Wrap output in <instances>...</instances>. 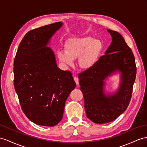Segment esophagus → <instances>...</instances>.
<instances>
[{
    "instance_id": "34e87169",
    "label": "esophagus",
    "mask_w": 147,
    "mask_h": 147,
    "mask_svg": "<svg viewBox=\"0 0 147 147\" xmlns=\"http://www.w3.org/2000/svg\"><path fill=\"white\" fill-rule=\"evenodd\" d=\"M74 81L75 82H76V84L78 85L79 84V79L78 77H74Z\"/></svg>"
}]
</instances>
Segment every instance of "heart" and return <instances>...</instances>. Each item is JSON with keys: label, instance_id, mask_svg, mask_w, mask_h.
<instances>
[{"label": "heart", "instance_id": "heart-1", "mask_svg": "<svg viewBox=\"0 0 147 147\" xmlns=\"http://www.w3.org/2000/svg\"><path fill=\"white\" fill-rule=\"evenodd\" d=\"M102 48L99 40L91 36L76 38L67 41L66 51L59 50L58 56L59 61L67 66H73L74 60L78 58L79 65L83 69H89L98 61Z\"/></svg>", "mask_w": 147, "mask_h": 147}]
</instances>
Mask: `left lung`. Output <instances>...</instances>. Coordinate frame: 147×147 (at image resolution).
<instances>
[{
	"mask_svg": "<svg viewBox=\"0 0 147 147\" xmlns=\"http://www.w3.org/2000/svg\"><path fill=\"white\" fill-rule=\"evenodd\" d=\"M112 42L105 55L91 68L79 73L87 117L96 123L113 121L129 106L136 78L137 67L132 51L117 32L107 29ZM116 71L121 73L118 91L112 95L104 92L105 80Z\"/></svg>",
	"mask_w": 147,
	"mask_h": 147,
	"instance_id": "1",
	"label": "left lung"
}]
</instances>
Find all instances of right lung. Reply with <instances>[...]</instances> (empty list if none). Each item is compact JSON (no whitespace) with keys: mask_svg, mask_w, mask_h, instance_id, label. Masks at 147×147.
I'll use <instances>...</instances> for the list:
<instances>
[{"mask_svg":"<svg viewBox=\"0 0 147 147\" xmlns=\"http://www.w3.org/2000/svg\"><path fill=\"white\" fill-rule=\"evenodd\" d=\"M62 25L56 22L29 31L14 59V88L22 111L39 125L53 127L61 121L66 100L76 86L69 71L58 67L47 47Z\"/></svg>","mask_w":147,"mask_h":147,"instance_id":"right-lung-1","label":"right lung"}]
</instances>
